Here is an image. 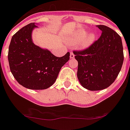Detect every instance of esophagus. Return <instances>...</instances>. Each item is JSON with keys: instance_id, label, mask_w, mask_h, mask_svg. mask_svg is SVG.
<instances>
[{"instance_id": "1", "label": "esophagus", "mask_w": 130, "mask_h": 130, "mask_svg": "<svg viewBox=\"0 0 130 130\" xmlns=\"http://www.w3.org/2000/svg\"><path fill=\"white\" fill-rule=\"evenodd\" d=\"M74 56H75V55H74V54L72 52L70 53V58L71 59H74Z\"/></svg>"}]
</instances>
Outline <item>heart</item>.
Instances as JSON below:
<instances>
[{
  "label": "heart",
  "mask_w": 130,
  "mask_h": 130,
  "mask_svg": "<svg viewBox=\"0 0 130 130\" xmlns=\"http://www.w3.org/2000/svg\"><path fill=\"white\" fill-rule=\"evenodd\" d=\"M86 29H79L71 36L67 37V40L72 44L80 43L82 47H88L93 43L96 39L95 34L93 33L89 34Z\"/></svg>",
  "instance_id": "obj_1"
}]
</instances>
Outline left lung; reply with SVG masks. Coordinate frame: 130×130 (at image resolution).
<instances>
[{
  "mask_svg": "<svg viewBox=\"0 0 130 130\" xmlns=\"http://www.w3.org/2000/svg\"><path fill=\"white\" fill-rule=\"evenodd\" d=\"M100 38L88 48L74 51L78 61L77 78L82 86L99 91L110 86L121 71L124 60L122 40L114 30L97 25Z\"/></svg>",
  "mask_w": 130,
  "mask_h": 130,
  "instance_id": "obj_1",
  "label": "left lung"
}]
</instances>
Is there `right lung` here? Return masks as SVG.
<instances>
[{
  "instance_id": "add662e5",
  "label": "right lung",
  "mask_w": 130,
  "mask_h": 130,
  "mask_svg": "<svg viewBox=\"0 0 130 130\" xmlns=\"http://www.w3.org/2000/svg\"><path fill=\"white\" fill-rule=\"evenodd\" d=\"M34 23L23 27L12 37L8 51L10 70L18 83L30 89H45L56 81L59 72L69 61L70 53L56 57L49 50L36 46L31 34Z\"/></svg>"
}]
</instances>
